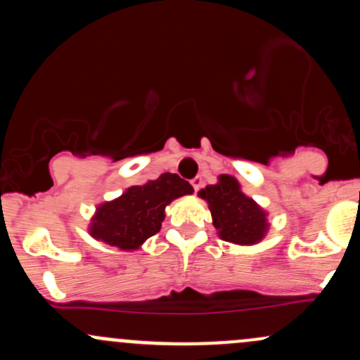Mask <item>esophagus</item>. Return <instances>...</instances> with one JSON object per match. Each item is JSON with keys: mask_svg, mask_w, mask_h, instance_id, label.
<instances>
[{"mask_svg": "<svg viewBox=\"0 0 360 360\" xmlns=\"http://www.w3.org/2000/svg\"><path fill=\"white\" fill-rule=\"evenodd\" d=\"M191 186L195 188V191H200V188L203 186V181H201L200 176H196L195 179H191Z\"/></svg>", "mask_w": 360, "mask_h": 360, "instance_id": "34e87169", "label": "esophagus"}]
</instances>
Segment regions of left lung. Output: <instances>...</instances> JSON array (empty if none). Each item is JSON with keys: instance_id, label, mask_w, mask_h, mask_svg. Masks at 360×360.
Masks as SVG:
<instances>
[{"instance_id": "left-lung-1", "label": "left lung", "mask_w": 360, "mask_h": 360, "mask_svg": "<svg viewBox=\"0 0 360 360\" xmlns=\"http://www.w3.org/2000/svg\"><path fill=\"white\" fill-rule=\"evenodd\" d=\"M198 195L208 201L213 225L224 240L246 246L264 238L266 213L240 191L236 177L222 174L219 183L201 189Z\"/></svg>"}]
</instances>
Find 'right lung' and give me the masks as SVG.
Listing matches in <instances>:
<instances>
[{
  "label": "right lung",
  "instance_id": "1",
  "mask_svg": "<svg viewBox=\"0 0 360 360\" xmlns=\"http://www.w3.org/2000/svg\"><path fill=\"white\" fill-rule=\"evenodd\" d=\"M191 193V184L177 174H160L155 181L128 188L120 198L101 205L90 224V234L120 250H138L160 231L165 207Z\"/></svg>",
  "mask_w": 360,
  "mask_h": 360
}]
</instances>
